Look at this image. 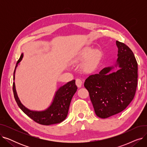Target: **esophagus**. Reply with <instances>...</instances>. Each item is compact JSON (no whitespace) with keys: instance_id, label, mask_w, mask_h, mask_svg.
Masks as SVG:
<instances>
[{"instance_id":"1","label":"esophagus","mask_w":147,"mask_h":147,"mask_svg":"<svg viewBox=\"0 0 147 147\" xmlns=\"http://www.w3.org/2000/svg\"><path fill=\"white\" fill-rule=\"evenodd\" d=\"M76 84L78 88H80L82 84V82L80 79H76Z\"/></svg>"}]
</instances>
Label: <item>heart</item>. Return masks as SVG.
Wrapping results in <instances>:
<instances>
[{"mask_svg": "<svg viewBox=\"0 0 147 147\" xmlns=\"http://www.w3.org/2000/svg\"><path fill=\"white\" fill-rule=\"evenodd\" d=\"M103 57V52L99 49H95L91 51L90 48L86 47L77 53L75 59H82L85 57L83 67L86 71H92L98 65Z\"/></svg>", "mask_w": 147, "mask_h": 147, "instance_id": "heart-1", "label": "heart"}]
</instances>
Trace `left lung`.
<instances>
[{
    "mask_svg": "<svg viewBox=\"0 0 147 147\" xmlns=\"http://www.w3.org/2000/svg\"><path fill=\"white\" fill-rule=\"evenodd\" d=\"M117 63L120 69L110 73L111 67L89 76L84 86L98 117L105 119L124 110L132 101L138 84V63L134 54L124 43L116 41Z\"/></svg>",
    "mask_w": 147,
    "mask_h": 147,
    "instance_id": "8db88e82",
    "label": "left lung"
}]
</instances>
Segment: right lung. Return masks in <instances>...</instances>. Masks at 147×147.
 <instances>
[{"instance_id": "obj_1", "label": "right lung", "mask_w": 147, "mask_h": 147, "mask_svg": "<svg viewBox=\"0 0 147 147\" xmlns=\"http://www.w3.org/2000/svg\"><path fill=\"white\" fill-rule=\"evenodd\" d=\"M22 57L23 54H21L20 59L17 61L15 68L22 59ZM12 89L15 101L23 112L38 124L42 125H51L59 123L65 119L67 116L71 99L77 91L78 87L75 84V80L68 82L57 90L53 101L49 109L44 111L38 112L30 111L21 104L17 96L14 83H13Z\"/></svg>"}]
</instances>
